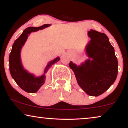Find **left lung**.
<instances>
[{"instance_id":"obj_1","label":"left lung","mask_w":128,"mask_h":128,"mask_svg":"<svg viewBox=\"0 0 128 128\" xmlns=\"http://www.w3.org/2000/svg\"><path fill=\"white\" fill-rule=\"evenodd\" d=\"M88 36L90 40L85 50L88 59L80 65L70 61L69 66L86 93L97 97L106 92L116 80L118 60L114 48L104 33L90 30Z\"/></svg>"}]
</instances>
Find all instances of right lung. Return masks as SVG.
Listing matches in <instances>:
<instances>
[{"label":"right lung","mask_w":128,"mask_h":128,"mask_svg":"<svg viewBox=\"0 0 128 128\" xmlns=\"http://www.w3.org/2000/svg\"><path fill=\"white\" fill-rule=\"evenodd\" d=\"M47 24L38 27H30L24 30L21 36L16 40L12 46V51L9 55V69L12 78L22 90L27 92L35 93L37 92L42 86L45 83V73L51 67L52 64L58 62L60 58L58 56L48 62L45 67L43 74L40 76H36L34 74L28 72L22 66L21 59V50L24 44L27 41L30 33L36 32L39 30H42L50 26Z\"/></svg>","instance_id":"right-lung-1"}]
</instances>
